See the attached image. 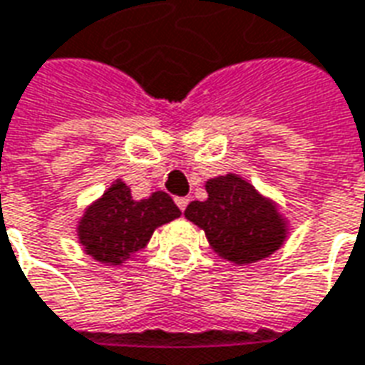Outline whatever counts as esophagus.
Here are the masks:
<instances>
[{
  "label": "esophagus",
  "mask_w": 365,
  "mask_h": 365,
  "mask_svg": "<svg viewBox=\"0 0 365 365\" xmlns=\"http://www.w3.org/2000/svg\"><path fill=\"white\" fill-rule=\"evenodd\" d=\"M187 203H190V200H187V197H175V205L182 209V211H185Z\"/></svg>",
  "instance_id": "34e87169"
}]
</instances>
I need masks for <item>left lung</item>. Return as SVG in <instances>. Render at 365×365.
Instances as JSON below:
<instances>
[{
    "instance_id": "1",
    "label": "left lung",
    "mask_w": 365,
    "mask_h": 365,
    "mask_svg": "<svg viewBox=\"0 0 365 365\" xmlns=\"http://www.w3.org/2000/svg\"><path fill=\"white\" fill-rule=\"evenodd\" d=\"M207 200L191 201L185 217L205 231L211 249L235 264L272 255L287 239V221L271 200L235 174L205 183Z\"/></svg>"
}]
</instances>
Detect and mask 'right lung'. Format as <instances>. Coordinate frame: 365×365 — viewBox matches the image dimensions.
Wrapping results in <instances>:
<instances>
[{
  "instance_id": "right-lung-1",
  "label": "right lung",
  "mask_w": 365,
  "mask_h": 365,
  "mask_svg": "<svg viewBox=\"0 0 365 365\" xmlns=\"http://www.w3.org/2000/svg\"><path fill=\"white\" fill-rule=\"evenodd\" d=\"M180 215L182 211L164 191L138 201L118 180L86 209L76 231L86 255L106 264H120L146 247L156 227Z\"/></svg>"
}]
</instances>
